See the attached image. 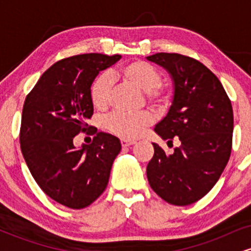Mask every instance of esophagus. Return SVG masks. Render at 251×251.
<instances>
[{
	"label": "esophagus",
	"instance_id": "34e87169",
	"mask_svg": "<svg viewBox=\"0 0 251 251\" xmlns=\"http://www.w3.org/2000/svg\"><path fill=\"white\" fill-rule=\"evenodd\" d=\"M133 144H135L134 140L122 139V146H123V148H126V146H129V145H133Z\"/></svg>",
	"mask_w": 251,
	"mask_h": 251
}]
</instances>
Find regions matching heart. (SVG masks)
Segmentation results:
<instances>
[{
  "label": "heart",
  "mask_w": 251,
  "mask_h": 251,
  "mask_svg": "<svg viewBox=\"0 0 251 251\" xmlns=\"http://www.w3.org/2000/svg\"><path fill=\"white\" fill-rule=\"evenodd\" d=\"M117 79L131 83L143 91L146 101L152 107L163 109L169 105L170 94L162 83L159 71L151 63L143 60H133L112 70L109 73L101 72L92 80L89 98L97 109L105 111L109 106L113 80ZM151 122V116L145 112L137 114L116 112L106 120V127L118 137L133 139L139 137Z\"/></svg>",
  "instance_id": "obj_1"
}]
</instances>
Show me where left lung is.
<instances>
[{"instance_id":"8db88e82","label":"left lung","mask_w":251,"mask_h":251,"mask_svg":"<svg viewBox=\"0 0 251 251\" xmlns=\"http://www.w3.org/2000/svg\"><path fill=\"white\" fill-rule=\"evenodd\" d=\"M169 72L175 94L169 113L155 125L163 140H180L166 154L153 143L146 175L152 190L174 205H190L214 188L229 162L232 146V106L218 77L198 60L177 53L148 56Z\"/></svg>"}]
</instances>
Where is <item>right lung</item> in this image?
<instances>
[{
  "instance_id": "1",
  "label": "right lung",
  "mask_w": 251,
  "mask_h": 251,
  "mask_svg": "<svg viewBox=\"0 0 251 251\" xmlns=\"http://www.w3.org/2000/svg\"><path fill=\"white\" fill-rule=\"evenodd\" d=\"M120 57L99 53L66 57L50 66L25 97L22 154L42 191L67 208H86L105 191L122 150L117 137L91 131L93 126L86 124L93 116L92 80ZM80 131L96 135L92 144L75 149L73 139Z\"/></svg>"
}]
</instances>
